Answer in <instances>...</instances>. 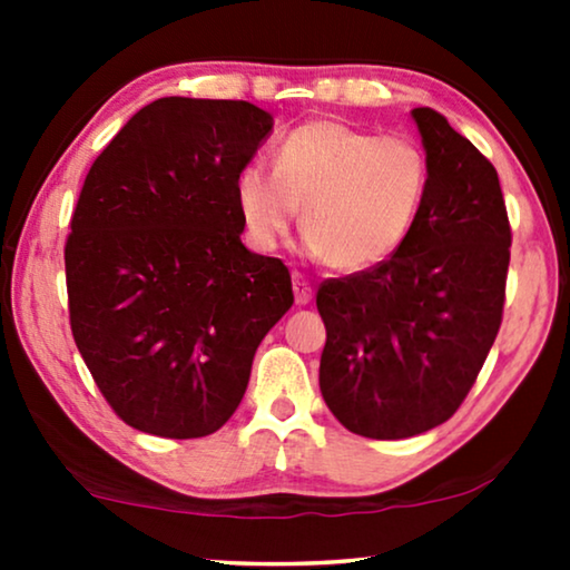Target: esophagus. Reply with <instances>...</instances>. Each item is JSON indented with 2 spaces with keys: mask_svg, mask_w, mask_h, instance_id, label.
Returning a JSON list of instances; mask_svg holds the SVG:
<instances>
[{
  "mask_svg": "<svg viewBox=\"0 0 570 570\" xmlns=\"http://www.w3.org/2000/svg\"><path fill=\"white\" fill-rule=\"evenodd\" d=\"M293 293H295V303L298 306H306V303H311V298H314V291H311L308 279L301 275V272H293Z\"/></svg>",
  "mask_w": 570,
  "mask_h": 570,
  "instance_id": "34e87169",
  "label": "esophagus"
}]
</instances>
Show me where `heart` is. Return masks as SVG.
<instances>
[{
    "label": "heart",
    "mask_w": 570,
    "mask_h": 570,
    "mask_svg": "<svg viewBox=\"0 0 570 570\" xmlns=\"http://www.w3.org/2000/svg\"><path fill=\"white\" fill-rule=\"evenodd\" d=\"M428 181L417 139L318 119L279 139L275 170L262 163L238 170L236 207L254 248L272 252L301 215L311 252L340 272H363L410 238Z\"/></svg>",
    "instance_id": "heart-1"
}]
</instances>
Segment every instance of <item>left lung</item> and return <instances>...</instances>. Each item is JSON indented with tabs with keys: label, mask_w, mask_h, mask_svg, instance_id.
<instances>
[{
	"label": "left lung",
	"mask_w": 570,
	"mask_h": 570,
	"mask_svg": "<svg viewBox=\"0 0 570 570\" xmlns=\"http://www.w3.org/2000/svg\"><path fill=\"white\" fill-rule=\"evenodd\" d=\"M431 181L392 259L326 279L318 386L365 439L396 441L446 423L501 330L511 228L498 174L433 108H412Z\"/></svg>",
	"instance_id": "left-lung-1"
}]
</instances>
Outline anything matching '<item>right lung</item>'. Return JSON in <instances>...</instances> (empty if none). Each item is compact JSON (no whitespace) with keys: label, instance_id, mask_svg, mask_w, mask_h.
Wrapping results in <instances>:
<instances>
[{"label":"right lung","instance_id":"obj_1","mask_svg":"<svg viewBox=\"0 0 570 570\" xmlns=\"http://www.w3.org/2000/svg\"><path fill=\"white\" fill-rule=\"evenodd\" d=\"M275 119L246 100L158 98L85 178L67 238L69 324L124 423L202 439L244 400L293 306L291 272L240 244L236 176Z\"/></svg>","mask_w":570,"mask_h":570}]
</instances>
